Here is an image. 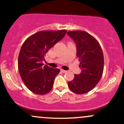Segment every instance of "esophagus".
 <instances>
[{"label":"esophagus","mask_w":124,"mask_h":124,"mask_svg":"<svg viewBox=\"0 0 124 124\" xmlns=\"http://www.w3.org/2000/svg\"><path fill=\"white\" fill-rule=\"evenodd\" d=\"M61 72H62L63 73H66L67 72V70H63V69H61Z\"/></svg>","instance_id":"esophagus-1"}]
</instances>
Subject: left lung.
Returning a JSON list of instances; mask_svg holds the SVG:
<instances>
[{"mask_svg": "<svg viewBox=\"0 0 124 124\" xmlns=\"http://www.w3.org/2000/svg\"><path fill=\"white\" fill-rule=\"evenodd\" d=\"M67 34L76 44V55L82 70L80 74L75 75L73 80L68 82V86L73 93L82 94L92 90L101 78L103 51L96 38L85 31H69Z\"/></svg>", "mask_w": 124, "mask_h": 124, "instance_id": "left-lung-1", "label": "left lung"}]
</instances>
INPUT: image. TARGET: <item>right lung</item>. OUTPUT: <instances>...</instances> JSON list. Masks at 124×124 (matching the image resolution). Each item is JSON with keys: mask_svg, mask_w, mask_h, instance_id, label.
<instances>
[{"mask_svg": "<svg viewBox=\"0 0 124 124\" xmlns=\"http://www.w3.org/2000/svg\"><path fill=\"white\" fill-rule=\"evenodd\" d=\"M66 30L41 31L28 37L21 46L18 68L24 83L30 90L43 95L52 90L55 77L60 72L42 63L48 50L65 37Z\"/></svg>", "mask_w": 124, "mask_h": 124, "instance_id": "1", "label": "right lung"}]
</instances>
